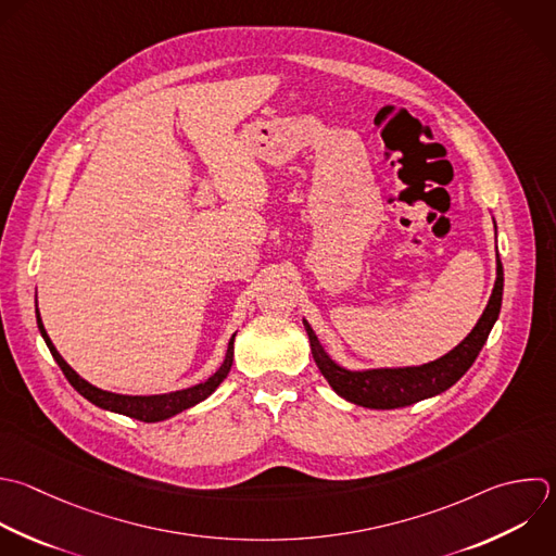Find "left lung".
<instances>
[{
    "label": "left lung",
    "mask_w": 556,
    "mask_h": 556,
    "mask_svg": "<svg viewBox=\"0 0 556 556\" xmlns=\"http://www.w3.org/2000/svg\"><path fill=\"white\" fill-rule=\"evenodd\" d=\"M502 287H504V271L500 256L495 261V285L491 298L471 328V332L445 356L419 365V367H380V369H363L352 371L337 365L328 352L321 348L317 334L304 319V328L311 341L313 358L328 380V384L348 402L365 406V408H400L410 406L419 400L432 397L450 389L476 361L478 352L482 350L502 306Z\"/></svg>",
    "instance_id": "obj_1"
}]
</instances>
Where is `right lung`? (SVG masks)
Listing matches in <instances>:
<instances>
[{"instance_id":"add662e5","label":"right lung","mask_w":556,"mask_h":556,"mask_svg":"<svg viewBox=\"0 0 556 556\" xmlns=\"http://www.w3.org/2000/svg\"><path fill=\"white\" fill-rule=\"evenodd\" d=\"M37 324H39V330L54 356V361L59 363V367L63 369L65 378L70 380V384L80 393L85 395L89 402H93L96 406L100 408H106V410H113V413H122V415H128L132 419H139V421H163V419H169L195 404H200L202 400H206L228 376L230 367H232V358H235V334L228 343V350H226V358L224 363L219 365V369L204 382L200 384H193L189 389H180V391H172V393H161V395H124V393H113V391H104V389H98L96 384L87 382L83 376H78L70 365L67 361L59 354V350L54 348L52 339L48 337L46 332V326L41 321V315H39V308H37Z\"/></svg>"}]
</instances>
